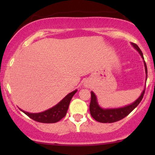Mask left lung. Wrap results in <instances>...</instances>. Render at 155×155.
<instances>
[{
  "label": "left lung",
  "mask_w": 155,
  "mask_h": 155,
  "mask_svg": "<svg viewBox=\"0 0 155 155\" xmlns=\"http://www.w3.org/2000/svg\"><path fill=\"white\" fill-rule=\"evenodd\" d=\"M131 44H132L133 47L139 52L141 58L143 59V53H142L140 48L138 47V45L134 43H131ZM143 63H144L146 75H147L146 77H147V64H146L145 61H143ZM144 92L145 89L143 90V91L142 92L140 97H138L136 101H134V102H133V104H131L130 105L124 106V107L117 108H102L100 107V106L97 104V97H96L95 93H94L93 92H91V101H90V114H91V116L93 117L96 121H97V122H102V123H112V122L120 121L124 118L125 117H127L135 108L137 107V106L140 104L142 98H143Z\"/></svg>",
  "instance_id": "left-lung-1"
}]
</instances>
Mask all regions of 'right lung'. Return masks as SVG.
Instances as JSON below:
<instances>
[{
    "label": "right lung",
    "mask_w": 155,
    "mask_h": 155,
    "mask_svg": "<svg viewBox=\"0 0 155 155\" xmlns=\"http://www.w3.org/2000/svg\"><path fill=\"white\" fill-rule=\"evenodd\" d=\"M76 92H77V90L68 94L56 106H53L52 108H49L47 111L41 112V113H29V112L22 111L20 108L19 109L23 113L25 114L27 116L36 122H42V123H55V122H58V121L62 120L66 115L71 100Z\"/></svg>",
    "instance_id": "obj_1"
}]
</instances>
